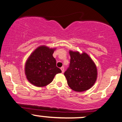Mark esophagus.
<instances>
[{
  "label": "esophagus",
  "instance_id": "1",
  "mask_svg": "<svg viewBox=\"0 0 122 122\" xmlns=\"http://www.w3.org/2000/svg\"><path fill=\"white\" fill-rule=\"evenodd\" d=\"M61 72H62V73H63L64 72V68L63 67H61Z\"/></svg>",
  "mask_w": 122,
  "mask_h": 122
}]
</instances>
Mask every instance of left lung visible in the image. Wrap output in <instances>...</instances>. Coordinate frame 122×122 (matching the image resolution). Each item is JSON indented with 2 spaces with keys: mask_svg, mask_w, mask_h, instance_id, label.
<instances>
[{
  "mask_svg": "<svg viewBox=\"0 0 122 122\" xmlns=\"http://www.w3.org/2000/svg\"><path fill=\"white\" fill-rule=\"evenodd\" d=\"M70 66L64 72L68 86L77 92L91 88L97 79L98 71L92 59L86 52L69 51Z\"/></svg>",
  "mask_w": 122,
  "mask_h": 122,
  "instance_id": "1",
  "label": "left lung"
}]
</instances>
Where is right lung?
Here are the masks:
<instances>
[{
	"label": "right lung",
	"instance_id": "add662e5",
	"mask_svg": "<svg viewBox=\"0 0 122 122\" xmlns=\"http://www.w3.org/2000/svg\"><path fill=\"white\" fill-rule=\"evenodd\" d=\"M55 49L41 46L31 53L24 67L25 75L30 83L36 87L46 86L52 82L57 74L61 72L52 55Z\"/></svg>",
	"mask_w": 122,
	"mask_h": 122
}]
</instances>
